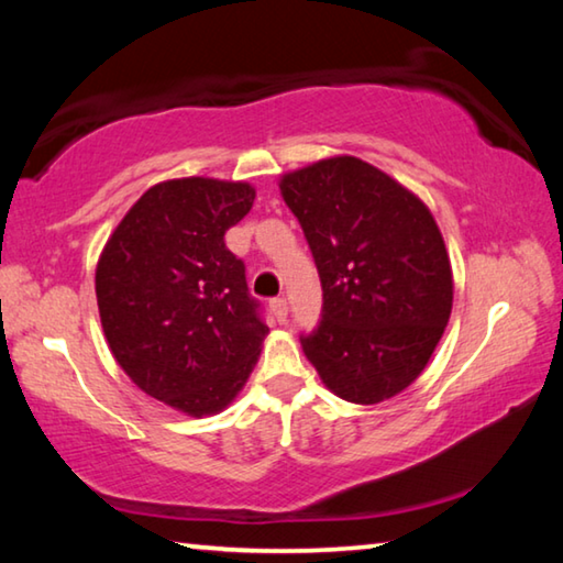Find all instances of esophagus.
<instances>
[{"label":"esophagus","mask_w":563,"mask_h":563,"mask_svg":"<svg viewBox=\"0 0 563 563\" xmlns=\"http://www.w3.org/2000/svg\"><path fill=\"white\" fill-rule=\"evenodd\" d=\"M271 310H273V316L278 318V322L288 320V302H285V298H273L271 300Z\"/></svg>","instance_id":"obj_1"}]
</instances>
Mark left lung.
<instances>
[{"label":"left lung","mask_w":563,"mask_h":563,"mask_svg":"<svg viewBox=\"0 0 563 563\" xmlns=\"http://www.w3.org/2000/svg\"><path fill=\"white\" fill-rule=\"evenodd\" d=\"M278 186L322 283L305 357L340 399L385 402L422 375L452 316L440 225L422 198L355 156L288 170Z\"/></svg>","instance_id":"obj_1"}]
</instances>
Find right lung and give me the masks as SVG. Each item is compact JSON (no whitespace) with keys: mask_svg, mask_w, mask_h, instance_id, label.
Returning a JSON list of instances; mask_svg holds the SVG:
<instances>
[{"mask_svg":"<svg viewBox=\"0 0 563 563\" xmlns=\"http://www.w3.org/2000/svg\"><path fill=\"white\" fill-rule=\"evenodd\" d=\"M253 201L245 180H161L99 255L97 302L111 355L141 393L188 417L233 402L268 335L245 265L223 238Z\"/></svg>","mask_w":563,"mask_h":563,"instance_id":"obj_1","label":"right lung"}]
</instances>
